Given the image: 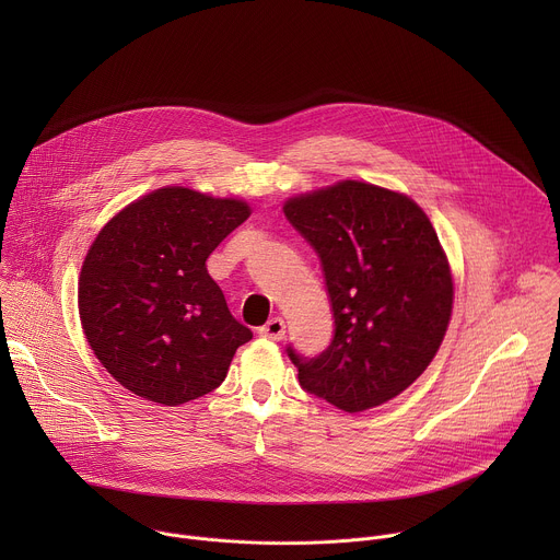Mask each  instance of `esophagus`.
Returning <instances> with one entry per match:
<instances>
[{"label": "esophagus", "instance_id": "1", "mask_svg": "<svg viewBox=\"0 0 560 560\" xmlns=\"http://www.w3.org/2000/svg\"><path fill=\"white\" fill-rule=\"evenodd\" d=\"M259 335L270 341H281L285 337V322L281 316H272L266 326L259 328Z\"/></svg>", "mask_w": 560, "mask_h": 560}]
</instances>
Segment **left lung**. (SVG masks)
<instances>
[{
    "label": "left lung",
    "mask_w": 560,
    "mask_h": 560,
    "mask_svg": "<svg viewBox=\"0 0 560 560\" xmlns=\"http://www.w3.org/2000/svg\"><path fill=\"white\" fill-rule=\"evenodd\" d=\"M283 212L322 259L335 316L322 354L288 348L301 387L343 412L389 401L425 372L452 316L436 230L410 197L354 179L292 197Z\"/></svg>",
    "instance_id": "obj_1"
}]
</instances>
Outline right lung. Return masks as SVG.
I'll use <instances>...</instances> for the list:
<instances>
[{"instance_id": "add662e5", "label": "right lung", "mask_w": 560, "mask_h": 560, "mask_svg": "<svg viewBox=\"0 0 560 560\" xmlns=\"http://www.w3.org/2000/svg\"><path fill=\"white\" fill-rule=\"evenodd\" d=\"M248 217L242 199L168 186L100 230L79 275V318L126 389L173 408L221 385L253 332L230 314L206 259Z\"/></svg>"}]
</instances>
